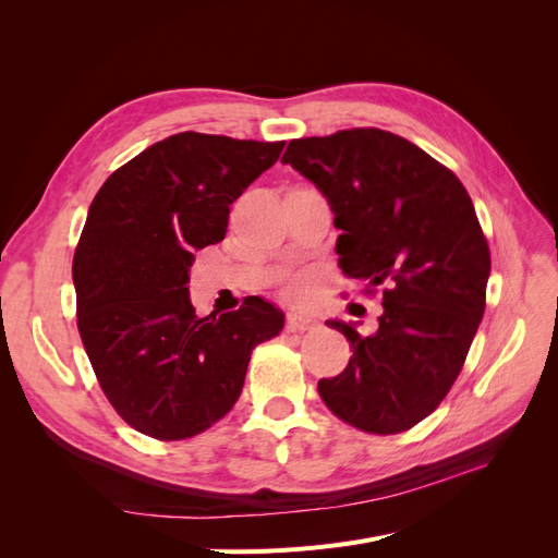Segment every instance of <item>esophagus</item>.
<instances>
[{
  "mask_svg": "<svg viewBox=\"0 0 558 558\" xmlns=\"http://www.w3.org/2000/svg\"><path fill=\"white\" fill-rule=\"evenodd\" d=\"M314 324H316V320L310 314H302V312H289V314H286V326H289L291 332H302V330L312 328Z\"/></svg>",
  "mask_w": 558,
  "mask_h": 558,
  "instance_id": "esophagus-1",
  "label": "esophagus"
}]
</instances>
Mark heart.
I'll use <instances>...</instances> for the list:
<instances>
[{"label":"heart","mask_w":558,"mask_h":558,"mask_svg":"<svg viewBox=\"0 0 558 558\" xmlns=\"http://www.w3.org/2000/svg\"><path fill=\"white\" fill-rule=\"evenodd\" d=\"M314 289H316V275L302 272V275H295V277H291L289 281H286L283 293H286V298H289V300L302 302V300H307L312 295Z\"/></svg>","instance_id":"heart-1"}]
</instances>
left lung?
I'll use <instances>...</instances> for the list:
<instances>
[{
  "label": "left lung",
  "instance_id": "left-lung-1",
  "mask_svg": "<svg viewBox=\"0 0 558 558\" xmlns=\"http://www.w3.org/2000/svg\"><path fill=\"white\" fill-rule=\"evenodd\" d=\"M281 162L328 199L342 272L386 286L375 332L326 320L353 353L318 396L365 433L408 430L445 400L484 316L492 256L472 199L445 165L379 128L293 140Z\"/></svg>",
  "mask_w": 558,
  "mask_h": 558
}]
</instances>
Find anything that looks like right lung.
Listing matches in <instances>:
<instances>
[{
  "label": "right lung",
  "mask_w": 558,
  "mask_h": 558,
  "mask_svg": "<svg viewBox=\"0 0 558 558\" xmlns=\"http://www.w3.org/2000/svg\"><path fill=\"white\" fill-rule=\"evenodd\" d=\"M283 142L179 132L105 181L88 209L72 277L83 347L105 396L156 440L207 430L238 402L251 351L283 328L260 298L195 316V251L226 238L230 205Z\"/></svg>",
  "instance_id": "obj_1"
}]
</instances>
